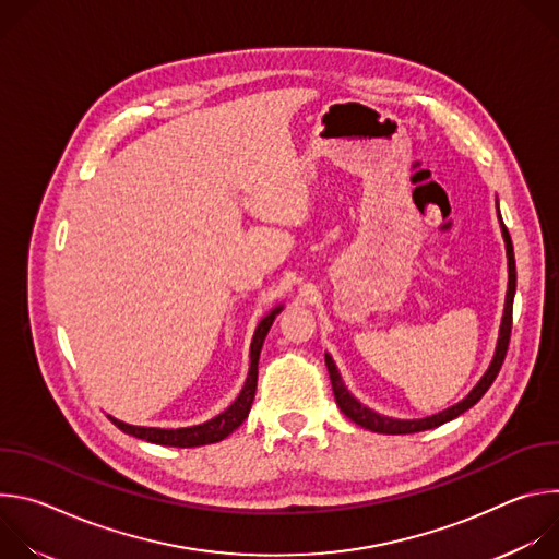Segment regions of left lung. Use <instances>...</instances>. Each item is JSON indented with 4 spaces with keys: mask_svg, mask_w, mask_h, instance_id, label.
Masks as SVG:
<instances>
[{
    "mask_svg": "<svg viewBox=\"0 0 559 559\" xmlns=\"http://www.w3.org/2000/svg\"><path fill=\"white\" fill-rule=\"evenodd\" d=\"M502 234H504V243H507V257H509V292H507V305H504V316H502V328H500V338H498V349H496V356H493V362L491 367L487 369V373L483 376V380L477 382L473 386V391L464 397L462 403L449 407L447 412H440L431 418H423V420H393V418H384L367 407H362L356 397L349 395V391L345 389L341 376H338V369L334 365V360L325 354V365H328V371H330V380H332V389H334V397L336 403L341 407V412L354 420L356 425L365 427V429H371L376 433H418V431H427V429H433V427H440L453 418H457L460 414H464L466 409H471L480 397L487 393V389L493 384V380L498 378L500 369H502V362L507 358V349H509V341H511V328H513V296H515V257H513V243H511V236H509V229L502 225Z\"/></svg>",
    "mask_w": 559,
    "mask_h": 559,
    "instance_id": "8db88e82",
    "label": "left lung"
}]
</instances>
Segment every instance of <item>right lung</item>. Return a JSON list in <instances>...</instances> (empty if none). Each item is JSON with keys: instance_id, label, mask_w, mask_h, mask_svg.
Wrapping results in <instances>:
<instances>
[{"instance_id": "right-lung-1", "label": "right lung", "mask_w": 559, "mask_h": 559, "mask_svg": "<svg viewBox=\"0 0 559 559\" xmlns=\"http://www.w3.org/2000/svg\"><path fill=\"white\" fill-rule=\"evenodd\" d=\"M281 311V307H276L272 313H267L263 321L257 328L254 341H252V349H250V373L246 380L243 391L238 393L236 401L216 418H212L210 423H203L199 427H188V429H154V427H132L126 423H119L115 418H110L123 433H130L134 438L154 442V444H166V447H201V444H212L218 442L223 438H227L236 427H241V423L248 418L252 403H254V393H257V378H259V356H261V347L263 341L274 323L276 313Z\"/></svg>"}]
</instances>
